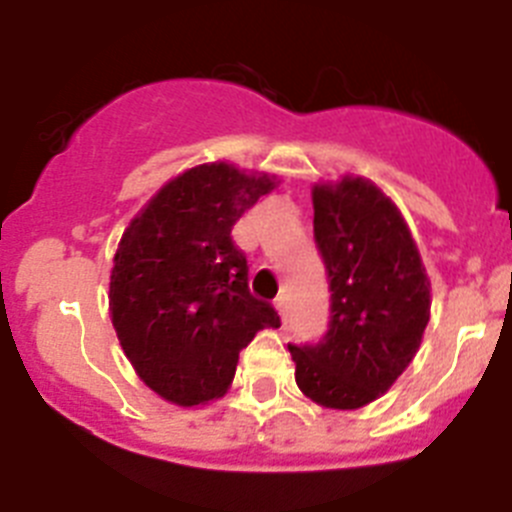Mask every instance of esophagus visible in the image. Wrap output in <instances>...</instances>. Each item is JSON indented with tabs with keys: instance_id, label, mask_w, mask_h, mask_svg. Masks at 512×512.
<instances>
[{
	"instance_id": "obj_1",
	"label": "esophagus",
	"mask_w": 512,
	"mask_h": 512,
	"mask_svg": "<svg viewBox=\"0 0 512 512\" xmlns=\"http://www.w3.org/2000/svg\"><path fill=\"white\" fill-rule=\"evenodd\" d=\"M274 307H277V312H279V318H282V323H287V312H289V302H287V297H277V302H274Z\"/></svg>"
}]
</instances>
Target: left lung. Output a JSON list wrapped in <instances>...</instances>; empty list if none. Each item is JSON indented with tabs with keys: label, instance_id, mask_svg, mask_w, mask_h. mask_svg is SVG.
<instances>
[{
	"label": "left lung",
	"instance_id": "obj_1",
	"mask_svg": "<svg viewBox=\"0 0 512 512\" xmlns=\"http://www.w3.org/2000/svg\"><path fill=\"white\" fill-rule=\"evenodd\" d=\"M330 279V330L289 346L295 382L320 408L359 410L397 382L431 320V279L400 207L364 176L312 184Z\"/></svg>",
	"mask_w": 512,
	"mask_h": 512
}]
</instances>
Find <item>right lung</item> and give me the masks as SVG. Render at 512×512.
<instances>
[{
	"mask_svg": "<svg viewBox=\"0 0 512 512\" xmlns=\"http://www.w3.org/2000/svg\"><path fill=\"white\" fill-rule=\"evenodd\" d=\"M279 187L228 161L192 166L140 207L117 243L110 318L140 382L176 408L230 390L241 348L279 315L248 289L235 220Z\"/></svg>",
	"mask_w": 512,
	"mask_h": 512,
	"instance_id": "add662e5",
	"label": "right lung"
}]
</instances>
